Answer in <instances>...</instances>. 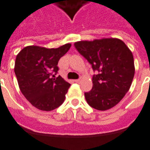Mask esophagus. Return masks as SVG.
Segmentation results:
<instances>
[{
  "label": "esophagus",
  "instance_id": "obj_1",
  "mask_svg": "<svg viewBox=\"0 0 150 150\" xmlns=\"http://www.w3.org/2000/svg\"><path fill=\"white\" fill-rule=\"evenodd\" d=\"M75 83H80V82H81V80H80V79H75Z\"/></svg>",
  "mask_w": 150,
  "mask_h": 150
}]
</instances>
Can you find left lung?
<instances>
[{
    "label": "left lung",
    "instance_id": "left-lung-1",
    "mask_svg": "<svg viewBox=\"0 0 150 150\" xmlns=\"http://www.w3.org/2000/svg\"><path fill=\"white\" fill-rule=\"evenodd\" d=\"M75 46L98 71L92 78V89L84 93L88 104L100 111L116 106L128 92L134 77L132 51L122 40L114 38L79 41Z\"/></svg>",
    "mask_w": 150,
    "mask_h": 150
}]
</instances>
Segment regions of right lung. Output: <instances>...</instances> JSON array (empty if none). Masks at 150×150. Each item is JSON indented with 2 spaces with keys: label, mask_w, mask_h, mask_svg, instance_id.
<instances>
[{
  "label": "right lung",
  "mask_w": 150,
  "mask_h": 150,
  "mask_svg": "<svg viewBox=\"0 0 150 150\" xmlns=\"http://www.w3.org/2000/svg\"><path fill=\"white\" fill-rule=\"evenodd\" d=\"M71 44L59 48L28 46L16 57L15 75L21 93L34 107L42 111H51L64 102L71 84L59 75L58 62L67 52Z\"/></svg>",
  "instance_id": "right-lung-1"
}]
</instances>
